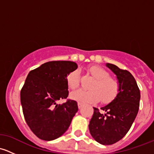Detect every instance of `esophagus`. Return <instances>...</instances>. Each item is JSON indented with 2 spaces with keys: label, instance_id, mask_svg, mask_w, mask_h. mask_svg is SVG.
<instances>
[{
  "label": "esophagus",
  "instance_id": "esophagus-1",
  "mask_svg": "<svg viewBox=\"0 0 154 154\" xmlns=\"http://www.w3.org/2000/svg\"><path fill=\"white\" fill-rule=\"evenodd\" d=\"M82 106H83V104H82V103H78V108L80 109Z\"/></svg>",
  "mask_w": 154,
  "mask_h": 154
}]
</instances>
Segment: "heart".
<instances>
[{"instance_id": "1", "label": "heart", "mask_w": 154, "mask_h": 154, "mask_svg": "<svg viewBox=\"0 0 154 154\" xmlns=\"http://www.w3.org/2000/svg\"><path fill=\"white\" fill-rule=\"evenodd\" d=\"M87 71L95 79L90 86L91 89L77 90L71 94V97L80 103H94L100 100L102 103H108L114 100L120 88L119 81L110 77L109 71L100 66H91L87 68ZM66 80L70 88H77L80 83V70L71 71Z\"/></svg>"}]
</instances>
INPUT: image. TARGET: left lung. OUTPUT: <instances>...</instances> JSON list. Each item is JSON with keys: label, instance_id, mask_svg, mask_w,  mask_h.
<instances>
[{"label": "left lung", "instance_id": "8db88e82", "mask_svg": "<svg viewBox=\"0 0 154 154\" xmlns=\"http://www.w3.org/2000/svg\"><path fill=\"white\" fill-rule=\"evenodd\" d=\"M106 66L117 76L119 92L111 103L100 109L94 107L88 125L91 136L104 145L116 143L127 134L137 116L141 97L137 83L128 71L110 63Z\"/></svg>", "mask_w": 154, "mask_h": 154}]
</instances>
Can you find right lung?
<instances>
[{
  "mask_svg": "<svg viewBox=\"0 0 154 154\" xmlns=\"http://www.w3.org/2000/svg\"><path fill=\"white\" fill-rule=\"evenodd\" d=\"M71 61H51L29 72L21 90V103L27 125L38 138L51 141L61 136L78 110L77 101L67 99V75L77 69Z\"/></svg>",
  "mask_w": 154,
  "mask_h": 154,
  "instance_id": "obj_1",
  "label": "right lung"
}]
</instances>
